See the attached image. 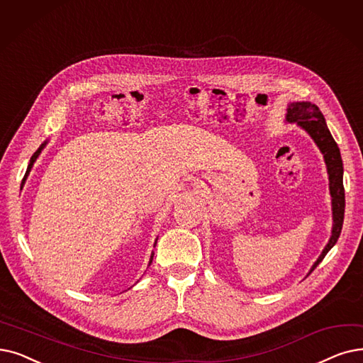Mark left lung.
<instances>
[{"label":"left lung","instance_id":"obj_1","mask_svg":"<svg viewBox=\"0 0 363 363\" xmlns=\"http://www.w3.org/2000/svg\"><path fill=\"white\" fill-rule=\"evenodd\" d=\"M286 123H296L303 130H306L310 138L318 145L320 152L323 154V160L328 170L329 178V194H330V204H333V231H330V238L323 247L322 254L311 265L308 274L316 269L322 262L328 252L334 247L337 243L342 223H344V208H345V197H344V185H342V160L337 143L330 135L325 117L320 113L318 105L311 102H291L286 108ZM307 274V276H308Z\"/></svg>","mask_w":363,"mask_h":363}]
</instances>
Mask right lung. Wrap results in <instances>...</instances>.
<instances>
[{
    "instance_id": "obj_1",
    "label": "right lung",
    "mask_w": 363,
    "mask_h": 363,
    "mask_svg": "<svg viewBox=\"0 0 363 363\" xmlns=\"http://www.w3.org/2000/svg\"><path fill=\"white\" fill-rule=\"evenodd\" d=\"M45 144H47V140H45V143L44 144H41V147L34 152V155H33V159H30V162H29V166H28V170H26V175L25 177H28L29 175V172H30V169H33V166H34V163H35V160L38 159V155L41 154V151L44 150V147H45ZM157 239H159V238H157ZM157 239H155V243H154V247H155V245H157ZM152 257H154V252H152V254H151V258H150V264L152 262ZM148 264V265H150Z\"/></svg>"
}]
</instances>
